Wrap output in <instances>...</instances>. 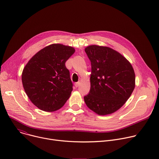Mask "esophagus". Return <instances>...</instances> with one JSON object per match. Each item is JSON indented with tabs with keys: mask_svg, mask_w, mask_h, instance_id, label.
<instances>
[{
	"mask_svg": "<svg viewBox=\"0 0 159 159\" xmlns=\"http://www.w3.org/2000/svg\"><path fill=\"white\" fill-rule=\"evenodd\" d=\"M80 82H75V87H78L79 86V85H80Z\"/></svg>",
	"mask_w": 159,
	"mask_h": 159,
	"instance_id": "obj_1",
	"label": "esophagus"
}]
</instances>
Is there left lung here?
<instances>
[{
  "instance_id": "obj_1",
  "label": "left lung",
  "mask_w": 159,
  "mask_h": 159,
  "mask_svg": "<svg viewBox=\"0 0 159 159\" xmlns=\"http://www.w3.org/2000/svg\"><path fill=\"white\" fill-rule=\"evenodd\" d=\"M85 52L91 62L90 89L84 96L87 106L99 115L121 107L135 86V74L129 61L116 50L90 45Z\"/></svg>"
}]
</instances>
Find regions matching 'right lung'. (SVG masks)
Segmentation results:
<instances>
[{
    "label": "right lung",
    "instance_id": "1",
    "mask_svg": "<svg viewBox=\"0 0 159 159\" xmlns=\"http://www.w3.org/2000/svg\"><path fill=\"white\" fill-rule=\"evenodd\" d=\"M75 49L52 44L41 49L28 62L22 73V82L30 101L39 109L52 112L60 109L73 90L66 61Z\"/></svg>",
    "mask_w": 159,
    "mask_h": 159
}]
</instances>
